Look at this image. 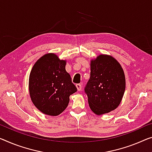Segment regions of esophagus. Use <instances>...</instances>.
Instances as JSON below:
<instances>
[{"label":"esophagus","instance_id":"1","mask_svg":"<svg viewBox=\"0 0 152 152\" xmlns=\"http://www.w3.org/2000/svg\"><path fill=\"white\" fill-rule=\"evenodd\" d=\"M76 87L77 88V90H78V91H81V89H82V86H81V85H80V84H77Z\"/></svg>","mask_w":152,"mask_h":152}]
</instances>
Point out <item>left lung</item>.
<instances>
[{"instance_id": "obj_1", "label": "left lung", "mask_w": 152, "mask_h": 152, "mask_svg": "<svg viewBox=\"0 0 152 152\" xmlns=\"http://www.w3.org/2000/svg\"><path fill=\"white\" fill-rule=\"evenodd\" d=\"M91 76L85 91L91 110L101 115L116 109L126 89V78L120 63L112 56L100 54L91 61Z\"/></svg>"}]
</instances>
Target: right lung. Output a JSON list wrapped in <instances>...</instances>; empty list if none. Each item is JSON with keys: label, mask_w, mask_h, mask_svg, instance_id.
<instances>
[{"label": "right lung", "mask_w": 152, "mask_h": 152, "mask_svg": "<svg viewBox=\"0 0 152 152\" xmlns=\"http://www.w3.org/2000/svg\"><path fill=\"white\" fill-rule=\"evenodd\" d=\"M65 65L66 61L48 53L40 57L31 69L29 94L33 104L45 115H60L68 106L70 95L77 91Z\"/></svg>", "instance_id": "obj_1"}]
</instances>
